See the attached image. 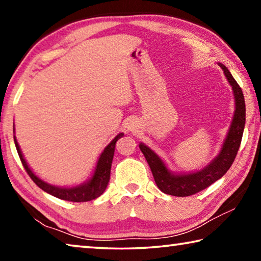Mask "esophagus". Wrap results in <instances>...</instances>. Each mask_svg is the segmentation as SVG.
Segmentation results:
<instances>
[{
  "mask_svg": "<svg viewBox=\"0 0 261 261\" xmlns=\"http://www.w3.org/2000/svg\"><path fill=\"white\" fill-rule=\"evenodd\" d=\"M129 129H130V127H129ZM131 130H132V129H131Z\"/></svg>",
  "mask_w": 261,
  "mask_h": 261,
  "instance_id": "1",
  "label": "esophagus"
}]
</instances>
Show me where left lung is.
I'll return each instance as SVG.
<instances>
[{
	"instance_id": "8db88e82",
	"label": "left lung",
	"mask_w": 261,
	"mask_h": 261,
	"mask_svg": "<svg viewBox=\"0 0 261 261\" xmlns=\"http://www.w3.org/2000/svg\"><path fill=\"white\" fill-rule=\"evenodd\" d=\"M223 70L224 76L231 85L233 98H235V113H233L231 125L224 139L222 148L214 160H212L205 168L189 174H174L168 169L165 162L158 154L146 145L140 143L139 148L151 168L154 180L158 188L163 193L176 197H188L208 188L220 179L231 167L241 146L245 125V101L242 88L233 79L231 73L222 63H218Z\"/></svg>"
}]
</instances>
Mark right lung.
Returning <instances> with one entry per match:
<instances>
[{"label": "right lung", "mask_w": 261, "mask_h": 261, "mask_svg": "<svg viewBox=\"0 0 261 261\" xmlns=\"http://www.w3.org/2000/svg\"><path fill=\"white\" fill-rule=\"evenodd\" d=\"M14 132H15V129H14ZM123 136H124V134H118L112 141H110L108 146L103 149V152L101 153V155L99 158L98 163H96L94 174L91 177V179H88L87 182L72 188L55 187V185L48 184L45 182V180L39 178L38 176L31 170L28 162L25 161L23 153L20 151V147L18 143H17V139L15 136H14V139H15L17 152H18L20 161L23 163L26 173L29 174L30 177L32 178L33 182L37 184L39 188L42 189L45 192L51 194V196L60 198V199L74 201V202H83V201L93 200L95 198L100 197L101 194L103 193L106 188H107L109 178H110V168H112V162L114 158L115 144H116V141L120 138H122Z\"/></svg>", "instance_id": "right-lung-1"}]
</instances>
